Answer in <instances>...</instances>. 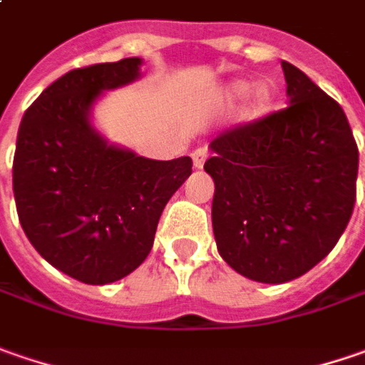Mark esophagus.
I'll return each instance as SVG.
<instances>
[{
  "label": "esophagus",
  "mask_w": 365,
  "mask_h": 365,
  "mask_svg": "<svg viewBox=\"0 0 365 365\" xmlns=\"http://www.w3.org/2000/svg\"><path fill=\"white\" fill-rule=\"evenodd\" d=\"M206 159H208V149L206 147H198L196 151L192 153V161H194V167H202L206 163Z\"/></svg>",
  "instance_id": "1"
}]
</instances>
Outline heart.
I'll return each mask as SVG.
<instances>
[{
	"instance_id": "b5f03b06",
	"label": "heart",
	"mask_w": 365,
	"mask_h": 365,
	"mask_svg": "<svg viewBox=\"0 0 365 365\" xmlns=\"http://www.w3.org/2000/svg\"><path fill=\"white\" fill-rule=\"evenodd\" d=\"M247 91H249V86H247L245 81H235V83H230L229 88L225 89V98L229 102H235V100L243 98ZM272 102H274V89L269 88L267 83H259L257 88H253L247 94L245 116L247 118L262 116V114H265L272 108Z\"/></svg>"
}]
</instances>
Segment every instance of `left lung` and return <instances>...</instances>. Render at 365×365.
<instances>
[{
	"label": "left lung",
	"mask_w": 365,
	"mask_h": 365,
	"mask_svg": "<svg viewBox=\"0 0 365 365\" xmlns=\"http://www.w3.org/2000/svg\"><path fill=\"white\" fill-rule=\"evenodd\" d=\"M290 103L210 143L218 253L241 276L284 284L337 245L356 204L357 153L339 103L282 63Z\"/></svg>",
	"instance_id": "left-lung-1"
}]
</instances>
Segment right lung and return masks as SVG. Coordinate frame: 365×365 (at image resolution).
<instances>
[{
  "label": "right lung",
  "mask_w": 365,
  "mask_h": 365,
  "mask_svg": "<svg viewBox=\"0 0 365 365\" xmlns=\"http://www.w3.org/2000/svg\"><path fill=\"white\" fill-rule=\"evenodd\" d=\"M140 63L65 73L20 122L11 167L20 225L46 262L83 284L116 282L147 259L165 204L192 173L190 157L145 159L89 126L100 93L135 81Z\"/></svg>",
  "instance_id": "obj_1"
}]
</instances>
